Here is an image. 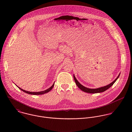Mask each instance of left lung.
<instances>
[{"label": "left lung", "instance_id": "obj_1", "mask_svg": "<svg viewBox=\"0 0 132 132\" xmlns=\"http://www.w3.org/2000/svg\"><path fill=\"white\" fill-rule=\"evenodd\" d=\"M120 75V74H119ZM119 75L118 76V77L116 78V79L113 81L111 83H110V84L107 85V86H104V87H100V88H96V89H90V88H87V87H84V86H83L82 85H81L78 81L76 79V78L75 77V76H74V80L75 81L76 84V85H77V86L81 90H82L83 92H85V93H89V94H96V93H102V92H105V90H107L108 88H109L110 87H111L113 85V84L115 82V81L117 80V79L118 78Z\"/></svg>", "mask_w": 132, "mask_h": 132}]
</instances>
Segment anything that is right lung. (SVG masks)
Segmentation results:
<instances>
[{
  "instance_id": "1",
  "label": "right lung",
  "mask_w": 132,
  "mask_h": 132,
  "mask_svg": "<svg viewBox=\"0 0 132 132\" xmlns=\"http://www.w3.org/2000/svg\"><path fill=\"white\" fill-rule=\"evenodd\" d=\"M54 85V83L52 85V86H51V87H50L49 88H48V89L45 90H44V91L40 92H27V91H26V90H23V89L20 88V87H19V88L20 89H21L22 91H23V92H24V93H26V94H33V95H40V94H46V93H47L49 92L53 88Z\"/></svg>"
}]
</instances>
